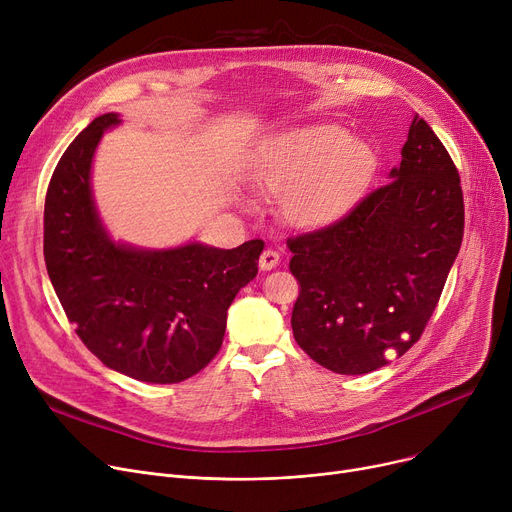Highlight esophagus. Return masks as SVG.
Returning <instances> with one entry per match:
<instances>
[{
	"instance_id": "esophagus-1",
	"label": "esophagus",
	"mask_w": 512,
	"mask_h": 512,
	"mask_svg": "<svg viewBox=\"0 0 512 512\" xmlns=\"http://www.w3.org/2000/svg\"><path fill=\"white\" fill-rule=\"evenodd\" d=\"M280 263V255H278V251H274V249H265L263 253H261V257H259V267L263 272H270V270H274V267Z\"/></svg>"
}]
</instances>
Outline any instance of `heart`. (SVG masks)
I'll use <instances>...</instances> for the list:
<instances>
[{
  "label": "heart",
  "instance_id": "obj_1",
  "mask_svg": "<svg viewBox=\"0 0 512 512\" xmlns=\"http://www.w3.org/2000/svg\"><path fill=\"white\" fill-rule=\"evenodd\" d=\"M378 170V153L336 124L290 130L270 147L259 166V182L282 199L284 220L315 230L348 211Z\"/></svg>",
  "mask_w": 512,
  "mask_h": 512
}]
</instances>
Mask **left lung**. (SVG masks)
<instances>
[{
    "mask_svg": "<svg viewBox=\"0 0 512 512\" xmlns=\"http://www.w3.org/2000/svg\"><path fill=\"white\" fill-rule=\"evenodd\" d=\"M400 155L390 182L342 220L288 238L290 272L301 284L290 319L294 340L334 373H369L405 355L461 249V178L417 114Z\"/></svg>",
    "mask_w": 512,
    "mask_h": 512,
    "instance_id": "obj_1",
    "label": "left lung"
}]
</instances>
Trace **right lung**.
<instances>
[{
    "label": "right lung",
    "mask_w": 512,
    "mask_h": 512,
    "mask_svg": "<svg viewBox=\"0 0 512 512\" xmlns=\"http://www.w3.org/2000/svg\"><path fill=\"white\" fill-rule=\"evenodd\" d=\"M120 122L114 112L95 118L58 161L45 197V265L78 338L105 367L178 384L218 355L228 307L257 276L263 240L236 249L116 242L99 218L91 166L103 132Z\"/></svg>",
    "instance_id": "right-lung-1"
}]
</instances>
